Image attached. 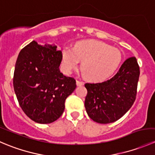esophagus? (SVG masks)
<instances>
[{"mask_svg": "<svg viewBox=\"0 0 155 155\" xmlns=\"http://www.w3.org/2000/svg\"><path fill=\"white\" fill-rule=\"evenodd\" d=\"M76 85H77V86H82L84 85V82L79 80H76Z\"/></svg>", "mask_w": 155, "mask_h": 155, "instance_id": "esophagus-1", "label": "esophagus"}]
</instances>
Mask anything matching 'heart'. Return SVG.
<instances>
[{
  "instance_id": "b5f03b06",
  "label": "heart",
  "mask_w": 155,
  "mask_h": 155,
  "mask_svg": "<svg viewBox=\"0 0 155 155\" xmlns=\"http://www.w3.org/2000/svg\"><path fill=\"white\" fill-rule=\"evenodd\" d=\"M64 68L70 73L82 61V72L90 80L107 79L118 68L122 54L118 48L98 40H83L73 48L64 47L61 51Z\"/></svg>"
}]
</instances>
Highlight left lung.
<instances>
[{
	"label": "left lung",
	"instance_id": "8db88e82",
	"mask_svg": "<svg viewBox=\"0 0 155 155\" xmlns=\"http://www.w3.org/2000/svg\"><path fill=\"white\" fill-rule=\"evenodd\" d=\"M139 77L140 67L136 58L131 57L111 79L85 83L87 94L85 107L88 116L100 124H109L121 118L135 101Z\"/></svg>",
	"mask_w": 155,
	"mask_h": 155
}]
</instances>
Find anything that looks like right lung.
I'll return each mask as SVG.
<instances>
[{
    "mask_svg": "<svg viewBox=\"0 0 155 155\" xmlns=\"http://www.w3.org/2000/svg\"><path fill=\"white\" fill-rule=\"evenodd\" d=\"M61 51L54 44L32 41L19 52L13 87L20 107L31 120L49 124L61 117L65 100L76 87V80L61 73Z\"/></svg>",
    "mask_w": 155,
    "mask_h": 155,
    "instance_id": "1",
    "label": "right lung"
}]
</instances>
